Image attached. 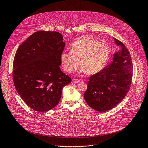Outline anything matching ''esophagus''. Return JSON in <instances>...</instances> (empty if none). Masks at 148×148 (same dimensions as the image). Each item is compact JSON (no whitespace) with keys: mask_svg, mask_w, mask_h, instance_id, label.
<instances>
[{"mask_svg":"<svg viewBox=\"0 0 148 148\" xmlns=\"http://www.w3.org/2000/svg\"><path fill=\"white\" fill-rule=\"evenodd\" d=\"M79 82H80V81L79 79H73V82H74V83H78Z\"/></svg>","mask_w":148,"mask_h":148,"instance_id":"34e87169","label":"esophagus"}]
</instances>
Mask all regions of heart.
<instances>
[{
	"label": "heart",
	"instance_id": "1",
	"mask_svg": "<svg viewBox=\"0 0 148 148\" xmlns=\"http://www.w3.org/2000/svg\"><path fill=\"white\" fill-rule=\"evenodd\" d=\"M110 57L108 46L89 36L80 38L70 46V51H63L60 60L64 70L71 73L79 64L81 73L89 75L99 72L106 64Z\"/></svg>",
	"mask_w": 148,
	"mask_h": 148
}]
</instances>
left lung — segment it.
I'll return each instance as SVG.
<instances>
[{"label": "left lung", "mask_w": 148, "mask_h": 148, "mask_svg": "<svg viewBox=\"0 0 148 148\" xmlns=\"http://www.w3.org/2000/svg\"><path fill=\"white\" fill-rule=\"evenodd\" d=\"M119 50L103 70L91 76L84 97L90 107L99 112L108 111L118 105L127 94L132 79V62L125 46L113 38Z\"/></svg>", "instance_id": "left-lung-1"}]
</instances>
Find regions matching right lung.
Here are the masks:
<instances>
[{
  "mask_svg": "<svg viewBox=\"0 0 148 148\" xmlns=\"http://www.w3.org/2000/svg\"><path fill=\"white\" fill-rule=\"evenodd\" d=\"M57 31H36L18 49L13 63V81L24 102L39 112L59 103L62 89L71 82L63 73L60 55L65 43Z\"/></svg>",
  "mask_w": 148,
  "mask_h": 148,
  "instance_id": "obj_1",
  "label": "right lung"
}]
</instances>
